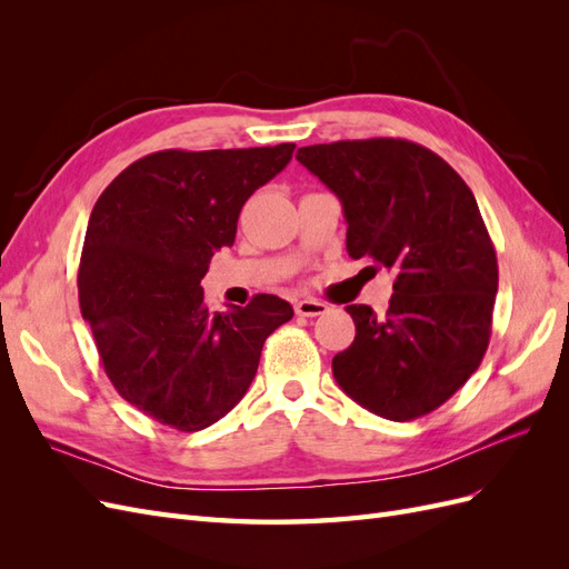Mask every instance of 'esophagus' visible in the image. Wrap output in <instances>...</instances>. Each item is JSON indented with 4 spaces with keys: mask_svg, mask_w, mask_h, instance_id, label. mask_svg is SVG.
Instances as JSON below:
<instances>
[{
    "mask_svg": "<svg viewBox=\"0 0 569 569\" xmlns=\"http://www.w3.org/2000/svg\"><path fill=\"white\" fill-rule=\"evenodd\" d=\"M295 311H297V316H303V318H316V316H325L330 308H327V303L316 301V299H301L295 303Z\"/></svg>",
    "mask_w": 569,
    "mask_h": 569,
    "instance_id": "obj_1",
    "label": "esophagus"
}]
</instances>
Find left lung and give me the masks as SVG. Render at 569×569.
Listing matches in <instances>:
<instances>
[{"label":"left lung","mask_w":569,"mask_h":569,"mask_svg":"<svg viewBox=\"0 0 569 569\" xmlns=\"http://www.w3.org/2000/svg\"><path fill=\"white\" fill-rule=\"evenodd\" d=\"M297 159L341 201L349 256L393 272L385 318L347 306L356 339L332 358L337 385L380 418L427 416L470 380L491 337L498 266L475 194L435 151L393 137Z\"/></svg>","instance_id":"obj_1"}]
</instances>
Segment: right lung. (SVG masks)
I'll return each instance as SVG.
<instances>
[{
	"label": "right lung",
	"mask_w": 569,
	"mask_h": 569,
	"mask_svg": "<svg viewBox=\"0 0 569 569\" xmlns=\"http://www.w3.org/2000/svg\"><path fill=\"white\" fill-rule=\"evenodd\" d=\"M295 144L166 149L130 163L97 199L78 270L111 385L180 432L218 422L242 401L266 339L295 308L274 295L213 313L201 280L234 244L244 201L291 161Z\"/></svg>",
	"instance_id": "add662e5"
}]
</instances>
